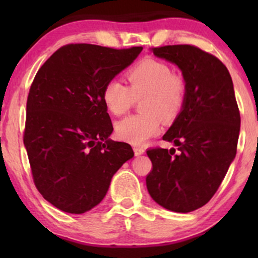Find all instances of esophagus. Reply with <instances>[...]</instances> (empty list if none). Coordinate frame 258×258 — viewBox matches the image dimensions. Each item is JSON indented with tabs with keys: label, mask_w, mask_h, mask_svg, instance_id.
I'll return each mask as SVG.
<instances>
[{
	"label": "esophagus",
	"mask_w": 258,
	"mask_h": 258,
	"mask_svg": "<svg viewBox=\"0 0 258 258\" xmlns=\"http://www.w3.org/2000/svg\"><path fill=\"white\" fill-rule=\"evenodd\" d=\"M134 153H135L136 156H140V155L144 154V149L142 147H134Z\"/></svg>",
	"instance_id": "obj_1"
}]
</instances>
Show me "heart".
<instances>
[{
    "mask_svg": "<svg viewBox=\"0 0 258 258\" xmlns=\"http://www.w3.org/2000/svg\"><path fill=\"white\" fill-rule=\"evenodd\" d=\"M129 86L111 80L102 90V100L114 116L125 114L136 100H142L144 114L132 115L116 123L118 139L140 146L161 132L162 119L171 122L182 111L186 86L181 75L174 74L167 63L147 58L126 74Z\"/></svg>",
    "mask_w": 258,
    "mask_h": 258,
    "instance_id": "1",
    "label": "heart"
}]
</instances>
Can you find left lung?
I'll list each match as a JSON object with an SVG mask.
<instances>
[{"instance_id":"obj_1","label":"left lung","mask_w":258,"mask_h":258,"mask_svg":"<svg viewBox=\"0 0 258 258\" xmlns=\"http://www.w3.org/2000/svg\"><path fill=\"white\" fill-rule=\"evenodd\" d=\"M153 52L181 69L186 94L163 136L179 153L174 148L147 151L153 163L147 188L165 209L190 213L209 202L236 156L241 116L234 84L227 67L195 45H164Z\"/></svg>"}]
</instances>
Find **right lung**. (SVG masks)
I'll return each mask as SVG.
<instances>
[{
  "mask_svg": "<svg viewBox=\"0 0 258 258\" xmlns=\"http://www.w3.org/2000/svg\"><path fill=\"white\" fill-rule=\"evenodd\" d=\"M142 49L67 44L35 76L23 142L35 185L57 209L69 214L93 209L115 172L133 158L128 143L108 139L114 128L102 90Z\"/></svg>",
  "mask_w": 258,
  "mask_h": 258,
  "instance_id": "obj_1",
  "label": "right lung"
}]
</instances>
